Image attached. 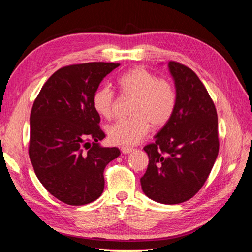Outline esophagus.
Listing matches in <instances>:
<instances>
[{
    "label": "esophagus",
    "mask_w": 252,
    "mask_h": 252,
    "mask_svg": "<svg viewBox=\"0 0 252 252\" xmlns=\"http://www.w3.org/2000/svg\"><path fill=\"white\" fill-rule=\"evenodd\" d=\"M133 151H134V149L131 146H122L121 147V152L123 153V154H130V153H132Z\"/></svg>",
    "instance_id": "1"
}]
</instances>
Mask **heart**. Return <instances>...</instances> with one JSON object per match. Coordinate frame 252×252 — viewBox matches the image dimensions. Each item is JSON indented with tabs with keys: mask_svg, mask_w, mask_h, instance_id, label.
<instances>
[{
	"mask_svg": "<svg viewBox=\"0 0 252 252\" xmlns=\"http://www.w3.org/2000/svg\"><path fill=\"white\" fill-rule=\"evenodd\" d=\"M117 84L123 96L133 98L130 113L132 117L118 120L107 126V135L116 145H132L140 142L152 126L160 129L174 117L177 107L176 87L168 78L143 66L131 67L118 77ZM116 95L106 85L94 92L93 108L100 117L109 119L113 113Z\"/></svg>",
	"mask_w": 252,
	"mask_h": 252,
	"instance_id": "obj_1",
	"label": "heart"
}]
</instances>
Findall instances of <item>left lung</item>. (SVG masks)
I'll return each instance as SVG.
<instances>
[{
    "label": "left lung",
    "instance_id": "8db88e82",
    "mask_svg": "<svg viewBox=\"0 0 252 252\" xmlns=\"http://www.w3.org/2000/svg\"><path fill=\"white\" fill-rule=\"evenodd\" d=\"M175 80L174 117L146 145L149 166L142 190L162 204L190 200L203 187L219 154L218 113L203 83L190 67L169 61Z\"/></svg>",
    "mask_w": 252,
    "mask_h": 252
}]
</instances>
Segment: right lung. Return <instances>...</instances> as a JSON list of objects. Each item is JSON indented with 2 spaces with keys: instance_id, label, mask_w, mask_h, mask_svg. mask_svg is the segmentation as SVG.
I'll use <instances>...</instances> for the list:
<instances>
[{
  "instance_id": "1",
  "label": "right lung",
  "mask_w": 252,
  "mask_h": 252,
  "mask_svg": "<svg viewBox=\"0 0 252 252\" xmlns=\"http://www.w3.org/2000/svg\"><path fill=\"white\" fill-rule=\"evenodd\" d=\"M119 63L90 62L59 68L43 84L31 113L29 158L50 193L68 205L97 200L105 188L103 170L120 155L101 147L100 117L92 98Z\"/></svg>"
}]
</instances>
